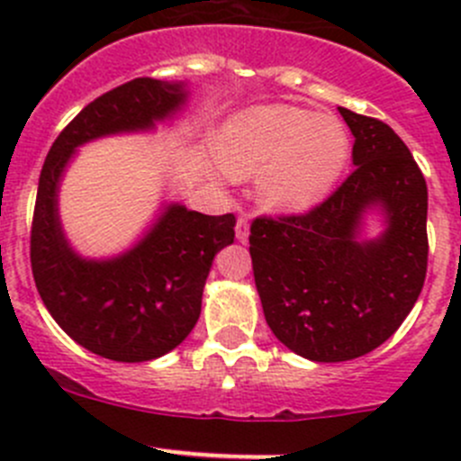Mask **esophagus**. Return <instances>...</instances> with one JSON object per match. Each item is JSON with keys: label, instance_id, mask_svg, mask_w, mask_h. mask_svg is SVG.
I'll return each instance as SVG.
<instances>
[{"label": "esophagus", "instance_id": "obj_1", "mask_svg": "<svg viewBox=\"0 0 461 461\" xmlns=\"http://www.w3.org/2000/svg\"><path fill=\"white\" fill-rule=\"evenodd\" d=\"M236 239L240 240V243H248L249 239V222L245 216H239V221H236Z\"/></svg>", "mask_w": 461, "mask_h": 461}]
</instances>
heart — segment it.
Masks as SVG:
<instances>
[{
  "label": "heart",
  "mask_w": 461,
  "mask_h": 461,
  "mask_svg": "<svg viewBox=\"0 0 461 461\" xmlns=\"http://www.w3.org/2000/svg\"><path fill=\"white\" fill-rule=\"evenodd\" d=\"M218 158L231 176H257L260 201L278 212L314 207L341 178L350 140L341 122L287 104L248 109L225 124Z\"/></svg>",
  "instance_id": "heart-1"
}]
</instances>
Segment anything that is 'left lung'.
<instances>
[{
  "label": "left lung",
  "mask_w": 461,
  "mask_h": 461,
  "mask_svg": "<svg viewBox=\"0 0 461 461\" xmlns=\"http://www.w3.org/2000/svg\"><path fill=\"white\" fill-rule=\"evenodd\" d=\"M355 171L317 207L258 216L249 254L274 337L310 361H350L397 332L429 267V189L415 158L385 122L339 106ZM379 206L386 230L359 241L360 216Z\"/></svg>",
  "instance_id": "left-lung-1"
}]
</instances>
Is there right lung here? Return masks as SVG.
<instances>
[{
  "label": "right lung",
  "instance_id": "add662e5",
  "mask_svg": "<svg viewBox=\"0 0 461 461\" xmlns=\"http://www.w3.org/2000/svg\"><path fill=\"white\" fill-rule=\"evenodd\" d=\"M187 100L183 85L136 77L86 104L46 156L31 227L37 292L59 328L113 361H151L187 339L201 317L203 287L216 252L234 243V213L204 216L169 204L147 236L111 260L80 258L62 234L58 185L80 144L151 129Z\"/></svg>",
  "mask_w": 461,
  "mask_h": 461
}]
</instances>
